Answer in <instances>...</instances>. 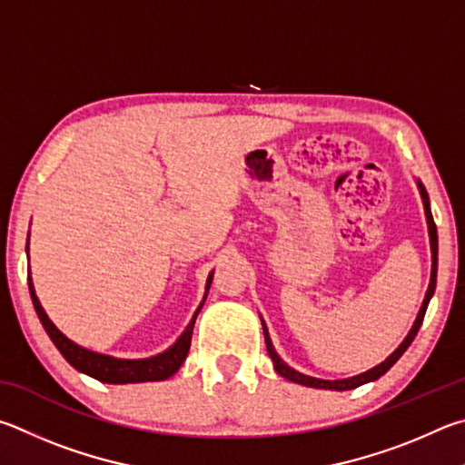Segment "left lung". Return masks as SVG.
<instances>
[{
    "instance_id": "obj_1",
    "label": "left lung",
    "mask_w": 465,
    "mask_h": 465,
    "mask_svg": "<svg viewBox=\"0 0 465 465\" xmlns=\"http://www.w3.org/2000/svg\"><path fill=\"white\" fill-rule=\"evenodd\" d=\"M419 183V192H420V198H422V206H425V216H427V224H429V239H430V257H433V265H430V282H429V290L425 294V300H422V306L420 311L417 314V321H414L412 329L409 335H406V339L401 343V347L396 349V351L388 357V360L381 361L380 365H376V368H371L370 371H363L360 373V376H353V378H347V380H319V378H311V376H304V373H300L296 370H292L290 365L283 363L280 360V355L275 353V349L272 345V339H270V332H267V327L263 322V335H265V345H267V353H270L272 361H273V368L275 371L280 373L282 378H286L290 381H294V384H302V386H311V388H324V390H353L357 386L361 384H368V381H373L378 380L380 376H384V373L392 368V365L401 360L402 353L406 351V349L411 347V343L414 341V337H417V332L420 329L422 324V319H425V312H427V306L430 302V298H433L435 294V286H437V226H435V220H433V214H430V203H429V193L425 190V185H422L420 182Z\"/></svg>"
}]
</instances>
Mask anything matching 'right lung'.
Instances as JSON below:
<instances>
[{"label":"right lung","instance_id":"1","mask_svg":"<svg viewBox=\"0 0 465 465\" xmlns=\"http://www.w3.org/2000/svg\"><path fill=\"white\" fill-rule=\"evenodd\" d=\"M30 237V232H28ZM28 251V247H26ZM212 283V273L206 280V294L210 290ZM28 288H30V298L32 304H35V311L38 314L40 322L46 331V335L51 337L54 347L59 349L61 355L67 360L73 368L87 373L100 381H105V384H136V381H161L173 376V373L182 368V363L185 361L187 351H190L192 345V332H193V322L195 316L202 311L203 302L198 306L193 319L187 324L185 331L182 332L173 345H171L167 351H163L154 357H146V360H118V357H110V355H102L95 351H89L85 347H79L77 343H73L71 339H67L63 332L54 327L48 319L45 308L40 306L35 286H32V280L28 275ZM206 294H203V300H206Z\"/></svg>","mask_w":465,"mask_h":465}]
</instances>
